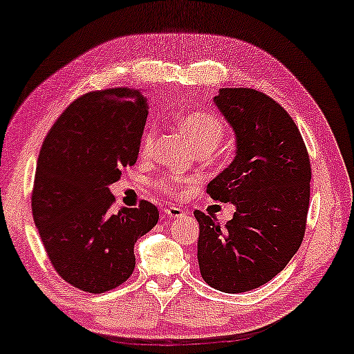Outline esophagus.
I'll return each mask as SVG.
<instances>
[{"instance_id":"1","label":"esophagus","mask_w":354,"mask_h":354,"mask_svg":"<svg viewBox=\"0 0 354 354\" xmlns=\"http://www.w3.org/2000/svg\"><path fill=\"white\" fill-rule=\"evenodd\" d=\"M183 214H185V212H183V209H180V207H176V206L165 207V218H168V219L181 218Z\"/></svg>"}]
</instances>
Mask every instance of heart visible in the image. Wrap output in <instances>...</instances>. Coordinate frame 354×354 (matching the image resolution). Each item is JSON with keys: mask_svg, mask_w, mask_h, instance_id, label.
Returning <instances> with one entry per match:
<instances>
[{"mask_svg": "<svg viewBox=\"0 0 354 354\" xmlns=\"http://www.w3.org/2000/svg\"><path fill=\"white\" fill-rule=\"evenodd\" d=\"M180 125L198 151H212L223 142L225 135L224 120L218 113L209 112V110H194V112L183 115ZM153 143H155V129L148 127L142 136V155H148L151 151ZM186 185L188 181L176 176H166L155 183V188L161 194L180 196Z\"/></svg>", "mask_w": 354, "mask_h": 354, "instance_id": "b5f03b06", "label": "heart"}]
</instances>
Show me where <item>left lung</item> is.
I'll return each instance as SVG.
<instances>
[{
	"label": "left lung",
	"mask_w": 354,
	"mask_h": 354,
	"mask_svg": "<svg viewBox=\"0 0 354 354\" xmlns=\"http://www.w3.org/2000/svg\"><path fill=\"white\" fill-rule=\"evenodd\" d=\"M214 102L236 131L237 155L206 193L237 209L225 227L194 211L198 262L207 285L241 293L274 279L299 250L306 229L312 165L299 127L267 93L221 88Z\"/></svg>",
	"instance_id": "1"
}]
</instances>
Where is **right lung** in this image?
<instances>
[{
  "label": "right lung",
  "mask_w": 354,
  "mask_h": 354,
  "mask_svg": "<svg viewBox=\"0 0 354 354\" xmlns=\"http://www.w3.org/2000/svg\"><path fill=\"white\" fill-rule=\"evenodd\" d=\"M148 110L138 88L80 95L42 143L31 194L34 224L67 283L105 293L130 279L135 242L158 223L150 201L112 212L109 186L138 158Z\"/></svg>",
  "instance_id": "add662e5"
}]
</instances>
